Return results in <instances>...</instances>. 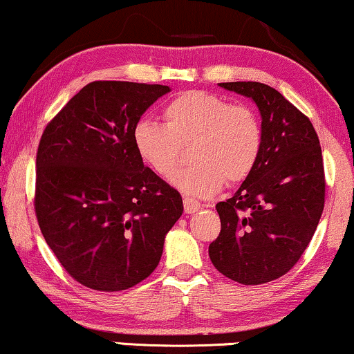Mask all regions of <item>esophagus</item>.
<instances>
[{"label":"esophagus","mask_w":354,"mask_h":354,"mask_svg":"<svg viewBox=\"0 0 354 354\" xmlns=\"http://www.w3.org/2000/svg\"><path fill=\"white\" fill-rule=\"evenodd\" d=\"M201 208H202V203L198 201H194V198H189V197L184 198V212H186L187 215H192V213L201 210Z\"/></svg>","instance_id":"esophagus-1"}]
</instances>
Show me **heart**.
I'll return each mask as SVG.
<instances>
[{
	"instance_id": "heart-1",
	"label": "heart",
	"mask_w": 354,
	"mask_h": 354,
	"mask_svg": "<svg viewBox=\"0 0 354 354\" xmlns=\"http://www.w3.org/2000/svg\"><path fill=\"white\" fill-rule=\"evenodd\" d=\"M165 125L141 120L133 129L138 156L158 176L170 178L181 160V147L191 146L194 165L173 178L187 196L208 197L227 183L245 179L260 158L263 127L245 104L203 91L179 94L163 109Z\"/></svg>"
}]
</instances>
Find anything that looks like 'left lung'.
Segmentation results:
<instances>
[{
	"label": "left lung",
	"mask_w": 354,
	"mask_h": 354,
	"mask_svg": "<svg viewBox=\"0 0 354 354\" xmlns=\"http://www.w3.org/2000/svg\"><path fill=\"white\" fill-rule=\"evenodd\" d=\"M220 86L257 104L263 147L236 194L216 203L221 231L208 255L223 276L258 286L292 270L321 220L326 179L319 138L310 118L274 88L258 82Z\"/></svg>",
	"instance_id": "1"
}]
</instances>
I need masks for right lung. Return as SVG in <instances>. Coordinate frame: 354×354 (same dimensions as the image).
<instances>
[{
    "mask_svg": "<svg viewBox=\"0 0 354 354\" xmlns=\"http://www.w3.org/2000/svg\"><path fill=\"white\" fill-rule=\"evenodd\" d=\"M163 84L93 82L48 123L37 152L35 213L68 274L118 292L152 274L183 215L176 189L144 167L133 142Z\"/></svg>",
    "mask_w": 354,
    "mask_h": 354,
    "instance_id": "1",
    "label": "right lung"
}]
</instances>
